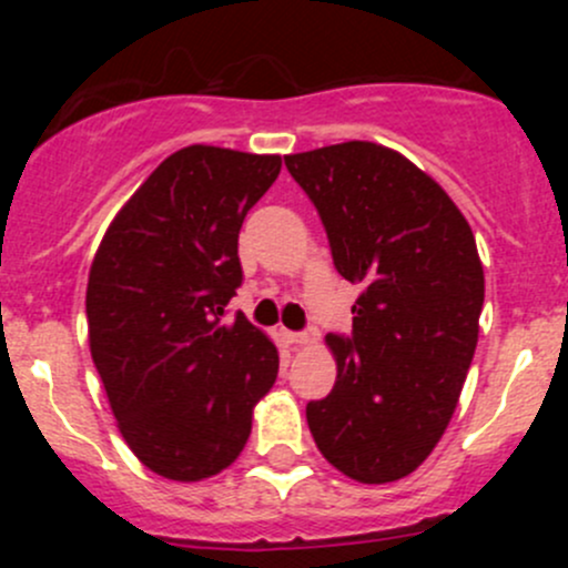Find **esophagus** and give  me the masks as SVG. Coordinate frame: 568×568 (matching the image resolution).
Masks as SVG:
<instances>
[{
  "label": "esophagus",
  "mask_w": 568,
  "mask_h": 568,
  "mask_svg": "<svg viewBox=\"0 0 568 568\" xmlns=\"http://www.w3.org/2000/svg\"><path fill=\"white\" fill-rule=\"evenodd\" d=\"M283 337L291 343V346H302V343L313 341V335H307V332H288V329H283Z\"/></svg>",
  "instance_id": "34e87169"
}]
</instances>
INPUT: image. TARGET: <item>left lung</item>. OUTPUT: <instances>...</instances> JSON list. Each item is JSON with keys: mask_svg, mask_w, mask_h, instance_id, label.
<instances>
[{"mask_svg": "<svg viewBox=\"0 0 568 568\" xmlns=\"http://www.w3.org/2000/svg\"><path fill=\"white\" fill-rule=\"evenodd\" d=\"M316 205L341 277L363 285L352 335H326L332 393L307 426L332 467L390 484L448 428L478 343L484 266L475 236L434 178L376 142L285 156Z\"/></svg>", "mask_w": 568, "mask_h": 568, "instance_id": "left-lung-1", "label": "left lung"}]
</instances>
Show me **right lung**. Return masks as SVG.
I'll return each instance as SVG.
<instances>
[{
    "mask_svg": "<svg viewBox=\"0 0 568 568\" xmlns=\"http://www.w3.org/2000/svg\"><path fill=\"white\" fill-rule=\"evenodd\" d=\"M280 156L189 145L164 159L109 225L88 280L90 354L134 456L170 480L239 459L280 357L244 313L239 231Z\"/></svg>",
    "mask_w": 568,
    "mask_h": 568,
    "instance_id": "add662e5",
    "label": "right lung"
}]
</instances>
